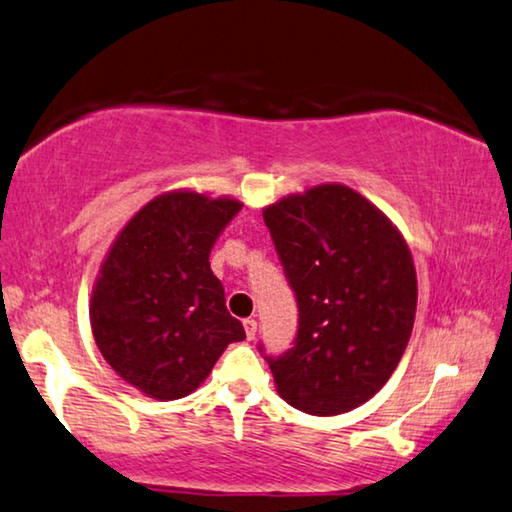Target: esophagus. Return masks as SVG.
<instances>
[{"label": "esophagus", "instance_id": "34e87169", "mask_svg": "<svg viewBox=\"0 0 512 512\" xmlns=\"http://www.w3.org/2000/svg\"><path fill=\"white\" fill-rule=\"evenodd\" d=\"M242 325H245V332H247V338H254V336H256L258 322H256L254 318H247L245 322H242Z\"/></svg>", "mask_w": 512, "mask_h": 512}]
</instances>
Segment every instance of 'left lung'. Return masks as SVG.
<instances>
[{
  "label": "left lung",
  "instance_id": "1",
  "mask_svg": "<svg viewBox=\"0 0 512 512\" xmlns=\"http://www.w3.org/2000/svg\"><path fill=\"white\" fill-rule=\"evenodd\" d=\"M263 219L300 309L293 348L265 357L279 396L313 416L355 410L387 384L410 341V247L380 208L338 183L283 196Z\"/></svg>",
  "mask_w": 512,
  "mask_h": 512
}]
</instances>
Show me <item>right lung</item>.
<instances>
[{"label": "right lung", "mask_w": 512, "mask_h": 512, "mask_svg": "<svg viewBox=\"0 0 512 512\" xmlns=\"http://www.w3.org/2000/svg\"><path fill=\"white\" fill-rule=\"evenodd\" d=\"M240 201L167 192L148 201L102 261L91 295L98 350L125 382L155 400L192 393L245 329L210 270V249Z\"/></svg>", "instance_id": "right-lung-1"}]
</instances>
